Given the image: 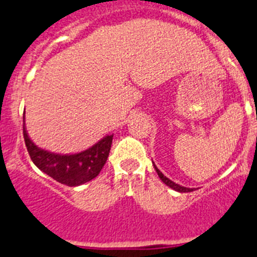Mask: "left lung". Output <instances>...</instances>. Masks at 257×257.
<instances>
[{"label": "left lung", "instance_id": "left-lung-1", "mask_svg": "<svg viewBox=\"0 0 257 257\" xmlns=\"http://www.w3.org/2000/svg\"><path fill=\"white\" fill-rule=\"evenodd\" d=\"M153 166H155V170H156V172H157L158 177L162 180V183H165L167 186H170L171 189H174L175 191H179V193H190V191L194 190V189H191V188H185V186H181V185H179V184L174 183V181H171L170 179H167V177L157 169V166H156L155 164H153Z\"/></svg>", "mask_w": 257, "mask_h": 257}]
</instances>
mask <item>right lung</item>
Here are the masks:
<instances>
[{"mask_svg":"<svg viewBox=\"0 0 257 257\" xmlns=\"http://www.w3.org/2000/svg\"><path fill=\"white\" fill-rule=\"evenodd\" d=\"M23 133L28 152L35 166L56 181L67 186H80L95 179L109 157L112 143V134H110L82 152L74 155H59L42 150L29 138L25 126V116Z\"/></svg>","mask_w":257,"mask_h":257,"instance_id":"right-lung-1","label":"right lung"}]
</instances>
